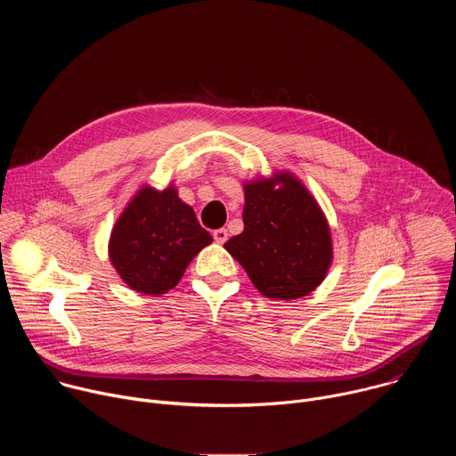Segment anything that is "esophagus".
Wrapping results in <instances>:
<instances>
[{
  "label": "esophagus",
  "mask_w": 456,
  "mask_h": 456,
  "mask_svg": "<svg viewBox=\"0 0 456 456\" xmlns=\"http://www.w3.org/2000/svg\"><path fill=\"white\" fill-rule=\"evenodd\" d=\"M227 229H216V231H213V238H215V241H218V243H225L227 241Z\"/></svg>",
  "instance_id": "1"
}]
</instances>
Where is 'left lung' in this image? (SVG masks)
<instances>
[{
  "label": "left lung",
  "mask_w": 456,
  "mask_h": 456,
  "mask_svg": "<svg viewBox=\"0 0 456 456\" xmlns=\"http://www.w3.org/2000/svg\"><path fill=\"white\" fill-rule=\"evenodd\" d=\"M282 187L275 189V183ZM267 297L296 299L327 276L332 240L312 194L289 173L245 185L243 232L224 245Z\"/></svg>",
  "instance_id": "1"
}]
</instances>
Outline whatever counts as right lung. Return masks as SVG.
Here are the masks:
<instances>
[{"label": "right lung", "mask_w": 456, "mask_h": 456, "mask_svg": "<svg viewBox=\"0 0 456 456\" xmlns=\"http://www.w3.org/2000/svg\"><path fill=\"white\" fill-rule=\"evenodd\" d=\"M211 241L173 187H142L111 231L110 259L134 290L159 296L180 281L191 259Z\"/></svg>", "instance_id": "1"}]
</instances>
